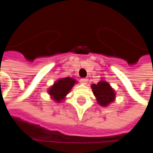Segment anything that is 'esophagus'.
Segmentation results:
<instances>
[{"label": "esophagus", "instance_id": "obj_1", "mask_svg": "<svg viewBox=\"0 0 153 153\" xmlns=\"http://www.w3.org/2000/svg\"><path fill=\"white\" fill-rule=\"evenodd\" d=\"M80 83L82 84H88V79H81Z\"/></svg>", "mask_w": 153, "mask_h": 153}]
</instances>
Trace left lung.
Returning a JSON list of instances; mask_svg holds the SVG:
<instances>
[{
  "mask_svg": "<svg viewBox=\"0 0 153 153\" xmlns=\"http://www.w3.org/2000/svg\"><path fill=\"white\" fill-rule=\"evenodd\" d=\"M91 88L99 105L108 106L110 102H114L115 92L108 82L101 80L97 84H92Z\"/></svg>",
  "mask_w": 153,
  "mask_h": 153,
  "instance_id": "1",
  "label": "left lung"
}]
</instances>
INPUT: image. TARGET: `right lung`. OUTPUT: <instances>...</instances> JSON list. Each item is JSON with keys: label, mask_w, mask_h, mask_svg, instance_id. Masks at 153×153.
<instances>
[{"label": "right lung", "mask_w": 153, "mask_h": 153, "mask_svg": "<svg viewBox=\"0 0 153 153\" xmlns=\"http://www.w3.org/2000/svg\"><path fill=\"white\" fill-rule=\"evenodd\" d=\"M76 80L72 78H64L57 80L49 89V94L56 102H61L71 90Z\"/></svg>", "instance_id": "obj_1"}]
</instances>
